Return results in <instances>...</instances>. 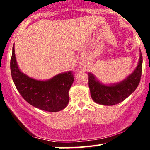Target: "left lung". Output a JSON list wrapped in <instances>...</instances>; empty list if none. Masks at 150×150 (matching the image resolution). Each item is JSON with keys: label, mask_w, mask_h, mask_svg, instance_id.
<instances>
[{"label": "left lung", "mask_w": 150, "mask_h": 150, "mask_svg": "<svg viewBox=\"0 0 150 150\" xmlns=\"http://www.w3.org/2000/svg\"><path fill=\"white\" fill-rule=\"evenodd\" d=\"M142 70V57L140 58L137 67L124 80L116 83L103 84L92 73H88L89 87L92 99L97 104L113 106L119 104L132 94L140 83Z\"/></svg>", "instance_id": "1"}]
</instances>
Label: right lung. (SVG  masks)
Listing matches in <instances>:
<instances>
[{
	"instance_id": "add662e5",
	"label": "right lung",
	"mask_w": 150,
	"mask_h": 150,
	"mask_svg": "<svg viewBox=\"0 0 150 150\" xmlns=\"http://www.w3.org/2000/svg\"><path fill=\"white\" fill-rule=\"evenodd\" d=\"M14 45L10 70L15 87L23 99L43 111L58 112L64 109L69 102V90L74 81L71 71L59 73L45 80L29 77L19 68Z\"/></svg>"
}]
</instances>
